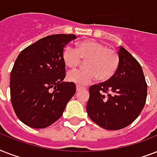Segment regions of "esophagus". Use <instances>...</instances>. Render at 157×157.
Segmentation results:
<instances>
[{
	"mask_svg": "<svg viewBox=\"0 0 157 157\" xmlns=\"http://www.w3.org/2000/svg\"><path fill=\"white\" fill-rule=\"evenodd\" d=\"M86 87H82V86H76V91H80L81 90H85Z\"/></svg>",
	"mask_w": 157,
	"mask_h": 157,
	"instance_id": "1",
	"label": "esophagus"
}]
</instances>
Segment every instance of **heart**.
I'll use <instances>...</instances> for the list:
<instances>
[{"instance_id":"obj_1","label":"heart","mask_w":157,"mask_h":157,"mask_svg":"<svg viewBox=\"0 0 157 157\" xmlns=\"http://www.w3.org/2000/svg\"><path fill=\"white\" fill-rule=\"evenodd\" d=\"M63 59L69 68L75 69L87 60L86 69L71 71L67 74V80L79 86H86L99 79L107 81L116 73L119 66V56L117 51L103 43L94 40H82L76 49L70 45L63 50Z\"/></svg>"}]
</instances>
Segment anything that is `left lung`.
Instances as JSON below:
<instances>
[{
    "label": "left lung",
    "instance_id": "left-lung-1",
    "mask_svg": "<svg viewBox=\"0 0 157 157\" xmlns=\"http://www.w3.org/2000/svg\"><path fill=\"white\" fill-rule=\"evenodd\" d=\"M119 66L107 81L89 89L86 111L94 122L109 130L130 124L144 108L147 86L139 63L124 47L118 51Z\"/></svg>",
    "mask_w": 157,
    "mask_h": 157
}]
</instances>
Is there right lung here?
Instances as JSON below:
<instances>
[{
	"instance_id": "right-lung-1",
	"label": "right lung",
	"mask_w": 157,
	"mask_h": 157,
	"mask_svg": "<svg viewBox=\"0 0 157 157\" xmlns=\"http://www.w3.org/2000/svg\"><path fill=\"white\" fill-rule=\"evenodd\" d=\"M73 34L41 38L18 54L10 73V98L16 116L28 126L43 129L62 117L76 93L66 76L63 50Z\"/></svg>"
}]
</instances>
